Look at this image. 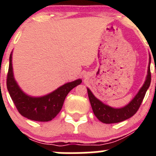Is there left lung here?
Listing matches in <instances>:
<instances>
[{
    "instance_id": "1",
    "label": "left lung",
    "mask_w": 156,
    "mask_h": 156,
    "mask_svg": "<svg viewBox=\"0 0 156 156\" xmlns=\"http://www.w3.org/2000/svg\"><path fill=\"white\" fill-rule=\"evenodd\" d=\"M150 64H151V55H149L148 74H147L144 84L140 87L137 94L135 95V97L124 107L119 108H112L108 105L104 104L102 101H101L99 99L95 97L89 88H87L88 97H89V100H90V105H91L94 114L101 122L107 123V124L116 123V122H122V121L129 119L137 112L138 108H140V105L142 102L143 99H144L146 91L148 89L150 83H151Z\"/></svg>"
}]
</instances>
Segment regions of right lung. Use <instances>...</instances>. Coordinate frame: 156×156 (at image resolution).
I'll list each match as a JSON object with an SVG mask.
<instances>
[{
  "label": "right lung",
  "instance_id": "obj_1",
  "mask_svg": "<svg viewBox=\"0 0 156 156\" xmlns=\"http://www.w3.org/2000/svg\"><path fill=\"white\" fill-rule=\"evenodd\" d=\"M81 83L82 80L80 79L69 82L41 97H33L27 94L19 87L14 77L12 52L11 53L7 76V88L19 112L27 119L39 122H48L53 119L61 111L67 94Z\"/></svg>",
  "mask_w": 156,
  "mask_h": 156
}]
</instances>
